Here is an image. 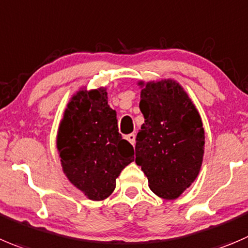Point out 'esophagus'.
<instances>
[{
    "mask_svg": "<svg viewBox=\"0 0 248 248\" xmlns=\"http://www.w3.org/2000/svg\"><path fill=\"white\" fill-rule=\"evenodd\" d=\"M135 139H136L135 134H129V135H126V140H128L133 146L135 145Z\"/></svg>",
    "mask_w": 248,
    "mask_h": 248,
    "instance_id": "1",
    "label": "esophagus"
}]
</instances>
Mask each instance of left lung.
I'll return each mask as SVG.
<instances>
[{
  "mask_svg": "<svg viewBox=\"0 0 248 248\" xmlns=\"http://www.w3.org/2000/svg\"><path fill=\"white\" fill-rule=\"evenodd\" d=\"M145 123L136 136L135 162L157 196L175 200L201 169L204 130L200 113L173 79L140 82Z\"/></svg>",
  "mask_w": 248,
  "mask_h": 248,
  "instance_id": "obj_1",
  "label": "left lung"
}]
</instances>
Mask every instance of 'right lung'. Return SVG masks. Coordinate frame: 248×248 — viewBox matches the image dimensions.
Wrapping results in <instances>:
<instances>
[{
  "instance_id": "1",
  "label": "right lung",
  "mask_w": 248,
  "mask_h": 248,
  "mask_svg": "<svg viewBox=\"0 0 248 248\" xmlns=\"http://www.w3.org/2000/svg\"><path fill=\"white\" fill-rule=\"evenodd\" d=\"M57 150L68 180L93 201L107 199L120 171L134 161V147L118 131L106 87L78 91L67 105Z\"/></svg>"
}]
</instances>
